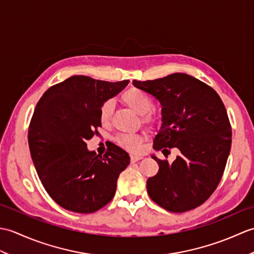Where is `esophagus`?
I'll use <instances>...</instances> for the list:
<instances>
[{"instance_id": "esophagus-1", "label": "esophagus", "mask_w": 254, "mask_h": 254, "mask_svg": "<svg viewBox=\"0 0 254 254\" xmlns=\"http://www.w3.org/2000/svg\"><path fill=\"white\" fill-rule=\"evenodd\" d=\"M143 157L142 156H135V155H131V161L132 163H136V161L141 160Z\"/></svg>"}]
</instances>
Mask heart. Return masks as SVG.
I'll use <instances>...</instances> for the list:
<instances>
[{"label": "heart", "mask_w": 254, "mask_h": 254, "mask_svg": "<svg viewBox=\"0 0 254 254\" xmlns=\"http://www.w3.org/2000/svg\"><path fill=\"white\" fill-rule=\"evenodd\" d=\"M121 100L126 106L130 108L137 115L142 116V123L145 124L150 131L157 130L160 126L158 119L148 115L152 110L154 102L152 98L143 90L131 87L124 91L121 95ZM113 113V102L111 100H107L101 105L99 109V120L102 124H108L111 120ZM144 141V135L141 133L133 134H120L116 137V142L121 147L126 148L130 152L138 153L142 149V144Z\"/></svg>", "instance_id": "heart-1"}]
</instances>
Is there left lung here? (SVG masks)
<instances>
[{
	"label": "left lung",
	"instance_id": "1",
	"mask_svg": "<svg viewBox=\"0 0 254 254\" xmlns=\"http://www.w3.org/2000/svg\"><path fill=\"white\" fill-rule=\"evenodd\" d=\"M136 88L161 105V127L154 149L167 157L169 148L180 155L172 163L157 161V175L148 178L147 192L159 206L183 213L202 205L222 179L231 146V127L218 94L185 73L154 80H133Z\"/></svg>",
	"mask_w": 254,
	"mask_h": 254
}]
</instances>
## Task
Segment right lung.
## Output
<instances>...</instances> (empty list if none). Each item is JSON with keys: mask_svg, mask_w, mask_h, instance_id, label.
I'll list each match as a JSON object with an SVG mask.
<instances>
[{"mask_svg": "<svg viewBox=\"0 0 254 254\" xmlns=\"http://www.w3.org/2000/svg\"><path fill=\"white\" fill-rule=\"evenodd\" d=\"M127 84L75 75L38 101L28 128L31 159L46 191L63 208L94 213L115 196L130 156L117 145L99 156L86 142L99 134L101 105Z\"/></svg>", "mask_w": 254, "mask_h": 254, "instance_id": "1", "label": "right lung"}]
</instances>
